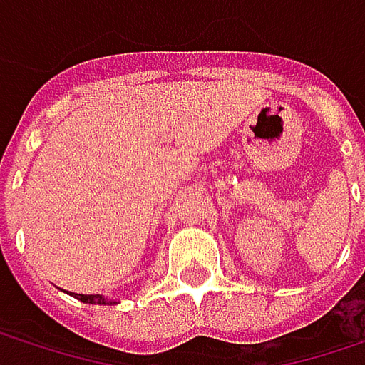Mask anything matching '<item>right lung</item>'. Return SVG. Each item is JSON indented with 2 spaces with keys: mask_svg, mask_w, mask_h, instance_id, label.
I'll return each instance as SVG.
<instances>
[{
  "mask_svg": "<svg viewBox=\"0 0 365 365\" xmlns=\"http://www.w3.org/2000/svg\"><path fill=\"white\" fill-rule=\"evenodd\" d=\"M78 300L86 302V304H118L115 300H110L106 298L103 294H73Z\"/></svg>",
  "mask_w": 365,
  "mask_h": 365,
  "instance_id": "1",
  "label": "right lung"
}]
</instances>
